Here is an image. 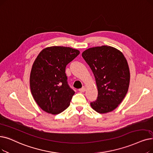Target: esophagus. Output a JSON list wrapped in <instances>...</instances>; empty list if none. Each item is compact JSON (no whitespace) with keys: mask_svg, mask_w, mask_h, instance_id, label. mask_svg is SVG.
I'll use <instances>...</instances> for the list:
<instances>
[{"mask_svg":"<svg viewBox=\"0 0 153 153\" xmlns=\"http://www.w3.org/2000/svg\"><path fill=\"white\" fill-rule=\"evenodd\" d=\"M85 90H86V89H85V87H82V88H81V89H79V91H80L81 92H84L85 91Z\"/></svg>","mask_w":153,"mask_h":153,"instance_id":"obj_1","label":"esophagus"}]
</instances>
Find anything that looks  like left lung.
<instances>
[{"mask_svg":"<svg viewBox=\"0 0 153 153\" xmlns=\"http://www.w3.org/2000/svg\"><path fill=\"white\" fill-rule=\"evenodd\" d=\"M82 56L94 74L98 96L91 102V108L100 114L114 110L127 94L130 71L123 53L108 45L86 49Z\"/></svg>","mask_w":153,"mask_h":153,"instance_id":"obj_1","label":"left lung"}]
</instances>
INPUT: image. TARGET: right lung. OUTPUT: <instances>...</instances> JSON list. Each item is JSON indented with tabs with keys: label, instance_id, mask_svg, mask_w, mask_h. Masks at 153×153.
<instances>
[{
	"label": "right lung",
	"instance_id": "right-lung-1",
	"mask_svg": "<svg viewBox=\"0 0 153 153\" xmlns=\"http://www.w3.org/2000/svg\"><path fill=\"white\" fill-rule=\"evenodd\" d=\"M80 52L63 46L42 49L33 63L30 88L36 104L44 111L58 114L67 109L75 92L68 84L65 67Z\"/></svg>",
	"mask_w": 153,
	"mask_h": 153
}]
</instances>
